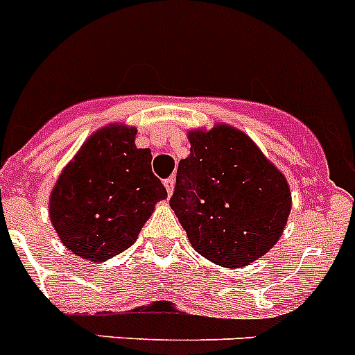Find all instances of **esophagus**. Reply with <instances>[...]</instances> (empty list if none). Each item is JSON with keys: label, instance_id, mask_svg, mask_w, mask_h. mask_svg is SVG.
I'll use <instances>...</instances> for the list:
<instances>
[{"label": "esophagus", "instance_id": "34e87169", "mask_svg": "<svg viewBox=\"0 0 355 355\" xmlns=\"http://www.w3.org/2000/svg\"><path fill=\"white\" fill-rule=\"evenodd\" d=\"M174 184H175V178H168V180H165V189L166 192H168V196H172V192H174Z\"/></svg>", "mask_w": 355, "mask_h": 355}]
</instances>
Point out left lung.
<instances>
[{
	"label": "left lung",
	"mask_w": 355,
	"mask_h": 355,
	"mask_svg": "<svg viewBox=\"0 0 355 355\" xmlns=\"http://www.w3.org/2000/svg\"><path fill=\"white\" fill-rule=\"evenodd\" d=\"M171 207L199 255L241 269L282 237L293 198L286 175L246 132L228 123L187 132Z\"/></svg>",
	"instance_id": "1"
}]
</instances>
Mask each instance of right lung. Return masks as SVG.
I'll list each match as a JSON object with an SVG mask.
<instances>
[{
	"label": "right lung",
	"mask_w": 355,
	"mask_h": 355,
	"mask_svg": "<svg viewBox=\"0 0 355 355\" xmlns=\"http://www.w3.org/2000/svg\"><path fill=\"white\" fill-rule=\"evenodd\" d=\"M136 127L109 123L87 138L57 178L48 201L60 242L80 259L104 262L131 248L166 190L153 154L136 147Z\"/></svg>",
	"instance_id": "right-lung-1"
}]
</instances>
